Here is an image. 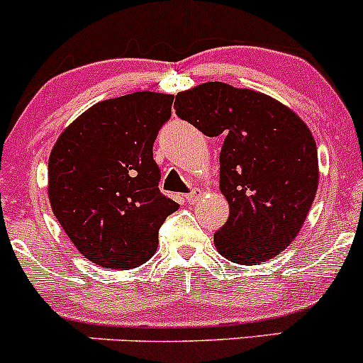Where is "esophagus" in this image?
Returning <instances> with one entry per match:
<instances>
[{"mask_svg": "<svg viewBox=\"0 0 363 363\" xmlns=\"http://www.w3.org/2000/svg\"><path fill=\"white\" fill-rule=\"evenodd\" d=\"M200 191L199 189H193V191H189V193H186L184 195V199H186V202H189V203H196L200 200Z\"/></svg>", "mask_w": 363, "mask_h": 363, "instance_id": "34e87169", "label": "esophagus"}]
</instances>
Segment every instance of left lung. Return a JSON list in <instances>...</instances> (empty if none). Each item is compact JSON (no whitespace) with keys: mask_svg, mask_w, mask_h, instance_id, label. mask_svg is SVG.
<instances>
[{"mask_svg":"<svg viewBox=\"0 0 363 363\" xmlns=\"http://www.w3.org/2000/svg\"><path fill=\"white\" fill-rule=\"evenodd\" d=\"M174 108L207 137H225L219 189L230 216L214 233L219 255L258 265L286 250L309 214L320 177L307 124L274 98L225 82L182 91Z\"/></svg>","mask_w":363,"mask_h":363,"instance_id":"8db88e82","label":"left lung"}]
</instances>
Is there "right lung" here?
<instances>
[{"mask_svg":"<svg viewBox=\"0 0 363 363\" xmlns=\"http://www.w3.org/2000/svg\"><path fill=\"white\" fill-rule=\"evenodd\" d=\"M172 94L140 91L93 105L60 135L49 158V200L73 246L96 265L128 270L158 250L179 205L160 191L152 160Z\"/></svg>","mask_w":363,"mask_h":363,"instance_id":"obj_1","label":"right lung"}]
</instances>
